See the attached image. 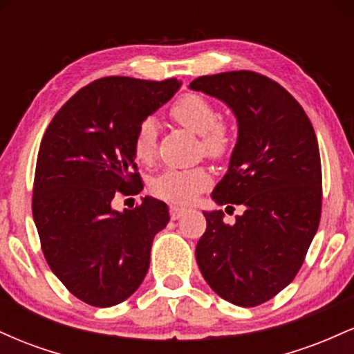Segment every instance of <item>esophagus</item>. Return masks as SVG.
Masks as SVG:
<instances>
[{
  "label": "esophagus",
  "instance_id": "obj_1",
  "mask_svg": "<svg viewBox=\"0 0 354 354\" xmlns=\"http://www.w3.org/2000/svg\"><path fill=\"white\" fill-rule=\"evenodd\" d=\"M186 213V209L180 208V206H169V216H171V219H180L183 214Z\"/></svg>",
  "mask_w": 354,
  "mask_h": 354
}]
</instances>
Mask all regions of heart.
Listing matches in <instances>:
<instances>
[{"mask_svg":"<svg viewBox=\"0 0 354 354\" xmlns=\"http://www.w3.org/2000/svg\"><path fill=\"white\" fill-rule=\"evenodd\" d=\"M169 118L191 133L200 135V151L209 160L223 161L236 145V126L219 116L216 104L198 93H186L169 108ZM158 129L153 120H145L133 138V153L140 163H153L156 156ZM211 173L205 166L189 169H166L153 181L151 189L160 200L188 205L209 188Z\"/></svg>","mask_w":354,"mask_h":354,"instance_id":"b5f03b06","label":"heart"}]
</instances>
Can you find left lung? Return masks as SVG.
<instances>
[{"label":"left lung","mask_w":354,"mask_h":354,"mask_svg":"<svg viewBox=\"0 0 354 354\" xmlns=\"http://www.w3.org/2000/svg\"><path fill=\"white\" fill-rule=\"evenodd\" d=\"M189 88L223 100L238 118L230 169L211 196L245 206L234 225L223 221V211L205 213L198 266L223 299L259 306L293 281L318 230V140L301 104L261 73L200 76Z\"/></svg>","instance_id":"left-lung-1"}]
</instances>
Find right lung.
Returning a JSON list of instances; mask_svg holds the SVG:
<instances>
[{
    "label": "right lung",
    "instance_id": "right-lung-1",
    "mask_svg": "<svg viewBox=\"0 0 354 354\" xmlns=\"http://www.w3.org/2000/svg\"><path fill=\"white\" fill-rule=\"evenodd\" d=\"M180 81L106 76L56 113L39 145L31 209L48 266L83 303L108 308L143 283L153 238L168 225L166 203L145 198L124 213L118 194L143 188L133 138Z\"/></svg>",
    "mask_w": 354,
    "mask_h": 354
}]
</instances>
